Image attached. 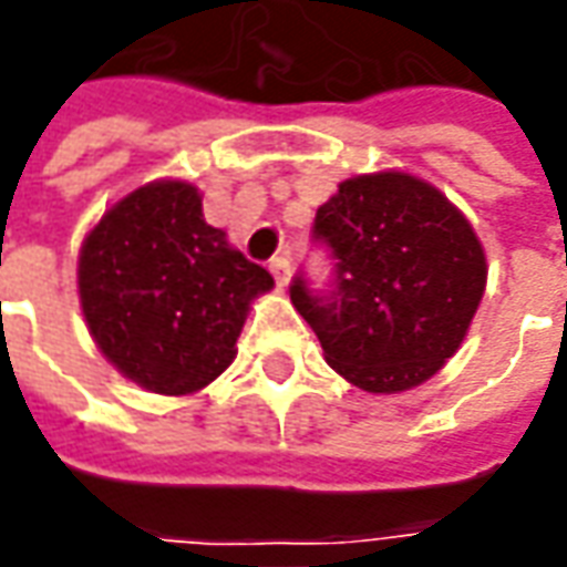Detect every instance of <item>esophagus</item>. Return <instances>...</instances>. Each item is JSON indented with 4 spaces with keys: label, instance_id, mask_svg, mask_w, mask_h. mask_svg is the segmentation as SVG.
I'll use <instances>...</instances> for the list:
<instances>
[{
    "label": "esophagus",
    "instance_id": "1",
    "mask_svg": "<svg viewBox=\"0 0 567 567\" xmlns=\"http://www.w3.org/2000/svg\"><path fill=\"white\" fill-rule=\"evenodd\" d=\"M269 272H272L276 285H279V288H285V285H288V276H291V260H288L285 254L272 257V260H269Z\"/></svg>",
    "mask_w": 567,
    "mask_h": 567
}]
</instances>
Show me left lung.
Listing matches in <instances>:
<instances>
[{
  "mask_svg": "<svg viewBox=\"0 0 567 567\" xmlns=\"http://www.w3.org/2000/svg\"><path fill=\"white\" fill-rule=\"evenodd\" d=\"M313 241L334 260L332 282L313 288L298 272L288 291L338 375L396 394L460 350L487 264L475 229L437 188L406 173L348 179L316 210Z\"/></svg>",
  "mask_w": 567,
  "mask_h": 567,
  "instance_id": "obj_1",
  "label": "left lung"
}]
</instances>
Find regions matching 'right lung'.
<instances>
[{"label":"right lung","mask_w":567,"mask_h":567,"mask_svg":"<svg viewBox=\"0 0 567 567\" xmlns=\"http://www.w3.org/2000/svg\"><path fill=\"white\" fill-rule=\"evenodd\" d=\"M272 276L204 223L188 183H152L107 210L80 251L95 344L154 394H192L235 360L248 303Z\"/></svg>","instance_id":"right-lung-1"}]
</instances>
